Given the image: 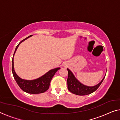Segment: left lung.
Listing matches in <instances>:
<instances>
[{"label": "left lung", "mask_w": 120, "mask_h": 120, "mask_svg": "<svg viewBox=\"0 0 120 120\" xmlns=\"http://www.w3.org/2000/svg\"><path fill=\"white\" fill-rule=\"evenodd\" d=\"M67 71L68 73V76L67 80L68 89L71 93L81 96L90 94L97 90L102 82L105 76H106L105 75L101 81L97 85L93 86H88L85 85L80 82L70 69L67 68Z\"/></svg>", "instance_id": "left-lung-1"}]
</instances>
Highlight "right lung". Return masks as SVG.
I'll return each instance as SVG.
<instances>
[{
	"label": "right lung",
	"mask_w": 120,
	"mask_h": 120,
	"mask_svg": "<svg viewBox=\"0 0 120 120\" xmlns=\"http://www.w3.org/2000/svg\"><path fill=\"white\" fill-rule=\"evenodd\" d=\"M32 35H30L29 37H27L24 40L21 41L19 44L15 48V51H14L13 58L12 61V71L13 73V76L15 81L20 88L22 89L25 92L29 94H40L42 93L45 92L49 88L50 83L52 79L54 76V74L58 71L59 69H60V67L55 68L51 69L47 73L41 76L37 79L33 80H25L21 79L18 75L16 73L14 67V54L17 51L19 45L21 42L24 41L25 40L31 37Z\"/></svg>",
	"instance_id": "right-lung-1"
}]
</instances>
